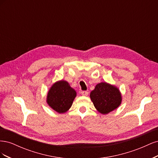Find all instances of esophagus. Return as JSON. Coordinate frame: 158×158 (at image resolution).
<instances>
[{"label": "esophagus", "mask_w": 158, "mask_h": 158, "mask_svg": "<svg viewBox=\"0 0 158 158\" xmlns=\"http://www.w3.org/2000/svg\"><path fill=\"white\" fill-rule=\"evenodd\" d=\"M81 94H82V95H84V96H87L88 95V92H86V91H82V92H81Z\"/></svg>", "instance_id": "1"}]
</instances>
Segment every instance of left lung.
<instances>
[{"instance_id": "8db88e82", "label": "left lung", "mask_w": 158, "mask_h": 158, "mask_svg": "<svg viewBox=\"0 0 158 158\" xmlns=\"http://www.w3.org/2000/svg\"><path fill=\"white\" fill-rule=\"evenodd\" d=\"M89 96L95 109L103 114L118 108L122 102L121 93L118 88L107 82L98 84Z\"/></svg>"}]
</instances>
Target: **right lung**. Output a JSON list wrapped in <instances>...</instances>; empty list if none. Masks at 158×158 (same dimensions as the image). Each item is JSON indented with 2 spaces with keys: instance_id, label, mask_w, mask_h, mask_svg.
I'll list each match as a JSON object with an SVG mask.
<instances>
[{
  "instance_id": "add662e5",
  "label": "right lung",
  "mask_w": 158,
  "mask_h": 158,
  "mask_svg": "<svg viewBox=\"0 0 158 158\" xmlns=\"http://www.w3.org/2000/svg\"><path fill=\"white\" fill-rule=\"evenodd\" d=\"M76 92L65 80L57 81L52 85L47 95L49 106L59 113H64L71 107Z\"/></svg>"
}]
</instances>
